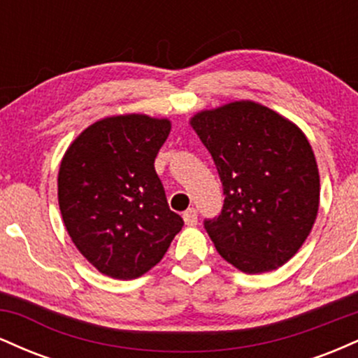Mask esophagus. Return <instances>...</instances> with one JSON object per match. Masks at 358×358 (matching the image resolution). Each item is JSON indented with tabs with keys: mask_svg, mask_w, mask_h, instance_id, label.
<instances>
[{
	"mask_svg": "<svg viewBox=\"0 0 358 358\" xmlns=\"http://www.w3.org/2000/svg\"><path fill=\"white\" fill-rule=\"evenodd\" d=\"M183 220L188 227H195L199 224V213H196L195 208H188L187 212H183Z\"/></svg>",
	"mask_w": 358,
	"mask_h": 358,
	"instance_id": "1",
	"label": "esophagus"
}]
</instances>
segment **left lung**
I'll return each mask as SVG.
<instances>
[{
  "label": "left lung",
  "instance_id": "left-lung-1",
  "mask_svg": "<svg viewBox=\"0 0 358 358\" xmlns=\"http://www.w3.org/2000/svg\"><path fill=\"white\" fill-rule=\"evenodd\" d=\"M190 124L212 155L225 195L205 231L242 273L278 269L298 252L318 213L320 175L306 136L252 101L202 110Z\"/></svg>",
  "mask_w": 358,
  "mask_h": 358
}]
</instances>
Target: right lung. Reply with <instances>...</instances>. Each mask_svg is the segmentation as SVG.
Returning <instances> with one entry per match:
<instances>
[{
	"label": "right lung",
	"instance_id": "add662e5",
	"mask_svg": "<svg viewBox=\"0 0 358 358\" xmlns=\"http://www.w3.org/2000/svg\"><path fill=\"white\" fill-rule=\"evenodd\" d=\"M168 119L113 116L84 129L59 170V205L76 248L99 273L134 279L162 261L183 219L168 207L155 158Z\"/></svg>",
	"mask_w": 358,
	"mask_h": 358
}]
</instances>
